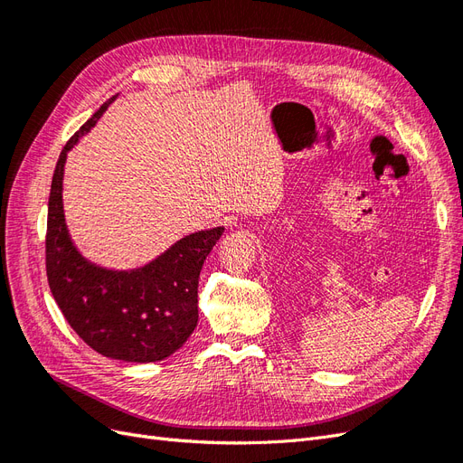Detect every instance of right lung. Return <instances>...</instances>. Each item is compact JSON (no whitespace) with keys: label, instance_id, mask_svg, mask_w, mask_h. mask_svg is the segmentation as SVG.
I'll return each instance as SVG.
<instances>
[{"label":"right lung","instance_id":"obj_1","mask_svg":"<svg viewBox=\"0 0 463 463\" xmlns=\"http://www.w3.org/2000/svg\"><path fill=\"white\" fill-rule=\"evenodd\" d=\"M114 98L69 138L55 164L48 201L46 274L65 320L94 352L119 361L152 363L177 352L197 326L199 274L223 228L187 235L133 272L106 270L80 257L63 218V165L69 148Z\"/></svg>","mask_w":463,"mask_h":463}]
</instances>
